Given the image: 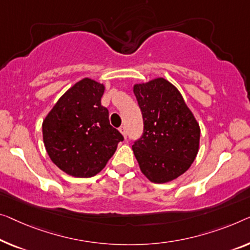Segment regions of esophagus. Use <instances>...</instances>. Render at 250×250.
Listing matches in <instances>:
<instances>
[{
  "label": "esophagus",
  "instance_id": "1",
  "mask_svg": "<svg viewBox=\"0 0 250 250\" xmlns=\"http://www.w3.org/2000/svg\"><path fill=\"white\" fill-rule=\"evenodd\" d=\"M119 130H120V132L122 133V135H124V137L126 138V128H125V125L121 126V128L119 129Z\"/></svg>",
  "mask_w": 250,
  "mask_h": 250
}]
</instances>
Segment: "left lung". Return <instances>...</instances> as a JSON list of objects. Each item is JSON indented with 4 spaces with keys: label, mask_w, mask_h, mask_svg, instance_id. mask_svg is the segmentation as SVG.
<instances>
[{
    "label": "left lung",
    "mask_w": 250,
    "mask_h": 250,
    "mask_svg": "<svg viewBox=\"0 0 250 250\" xmlns=\"http://www.w3.org/2000/svg\"><path fill=\"white\" fill-rule=\"evenodd\" d=\"M144 120L143 135L132 145L149 181L166 183L189 168L199 151L200 126L178 89L165 78L133 86Z\"/></svg>",
    "instance_id": "obj_1"
}]
</instances>
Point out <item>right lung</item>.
Returning <instances> with one entry per match:
<instances>
[{"label":"right lung","mask_w":250,"mask_h":250,"mask_svg":"<svg viewBox=\"0 0 250 250\" xmlns=\"http://www.w3.org/2000/svg\"><path fill=\"white\" fill-rule=\"evenodd\" d=\"M104 85L84 78L55 104L42 124L43 144L62 172L92 177L104 168L124 136L110 125L102 106Z\"/></svg>","instance_id":"obj_1"}]
</instances>
